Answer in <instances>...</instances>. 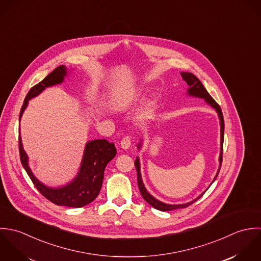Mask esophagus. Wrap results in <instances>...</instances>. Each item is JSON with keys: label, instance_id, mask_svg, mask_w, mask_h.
Listing matches in <instances>:
<instances>
[{"label": "esophagus", "instance_id": "34e87169", "mask_svg": "<svg viewBox=\"0 0 261 261\" xmlns=\"http://www.w3.org/2000/svg\"><path fill=\"white\" fill-rule=\"evenodd\" d=\"M131 145V137L130 136H124L121 140V147L123 149H128Z\"/></svg>", "mask_w": 261, "mask_h": 261}]
</instances>
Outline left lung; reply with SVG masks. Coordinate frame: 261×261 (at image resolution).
I'll return each mask as SVG.
<instances>
[{
    "mask_svg": "<svg viewBox=\"0 0 261 261\" xmlns=\"http://www.w3.org/2000/svg\"><path fill=\"white\" fill-rule=\"evenodd\" d=\"M181 76L184 79L185 82H187V84L190 86V89L188 90V93L189 95L191 96H195V97H200V98H203L206 100V102L208 105H211L214 109H216V111L218 112V115H219V118H220V121H221V155H220V167L218 169V172L214 178V180L216 179V177L218 176L219 174V171H220V168H221V165H222V158H223V141H224V118H223V113H222V110L220 108V106L218 105V103L210 96L207 90L205 89V87L203 86V84L201 83V81L193 73L191 72H181ZM138 147H140V144L138 145ZM135 167H136V170H137V182H138V188H139V191L141 193V196L142 198L149 204L151 205L153 208H157L159 211H172V210H175V208H188L189 206H191L192 204H194L196 201H198L204 194H202L199 198H197L196 200L188 203V204H182V205H167V204H164V203H161L159 201H157L156 199H154L151 195H149L146 191V189L144 188V185L142 182V179H141V174H140V166H139V160L138 158L135 160ZM213 180V181H214Z\"/></svg>",
    "mask_w": 261,
    "mask_h": 261,
    "instance_id": "left-lung-1",
    "label": "left lung"
}]
</instances>
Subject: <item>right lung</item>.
I'll return each instance as SVG.
<instances>
[{
    "label": "right lung",
    "instance_id": "1",
    "mask_svg": "<svg viewBox=\"0 0 261 261\" xmlns=\"http://www.w3.org/2000/svg\"><path fill=\"white\" fill-rule=\"evenodd\" d=\"M65 74L66 69L64 65H59L44 80L32 87L22 105L19 118H21L28 104V100L37 96L45 88L60 84L63 81ZM19 152L23 167L25 168L35 188L44 198L58 206L81 208L90 204L98 197L103 184L105 167L108 162L116 155V148L113 142H109L106 139L93 140L89 142L85 149L81 170L77 176L69 185L59 189H49L43 186L32 174L28 166V158L23 149L20 135Z\"/></svg>",
    "mask_w": 261,
    "mask_h": 261
}]
</instances>
